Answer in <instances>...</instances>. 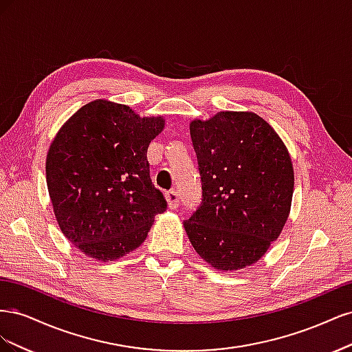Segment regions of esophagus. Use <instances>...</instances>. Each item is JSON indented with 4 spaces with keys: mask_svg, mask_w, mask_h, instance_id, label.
<instances>
[{
    "mask_svg": "<svg viewBox=\"0 0 352 352\" xmlns=\"http://www.w3.org/2000/svg\"><path fill=\"white\" fill-rule=\"evenodd\" d=\"M166 198H167V202H168V207L170 208H177L179 207V192L176 189H170L168 192L166 194Z\"/></svg>",
    "mask_w": 352,
    "mask_h": 352,
    "instance_id": "1",
    "label": "esophagus"
}]
</instances>
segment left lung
Segmentation results:
<instances>
[{"label": "left lung", "instance_id": "8db88e82", "mask_svg": "<svg viewBox=\"0 0 352 352\" xmlns=\"http://www.w3.org/2000/svg\"><path fill=\"white\" fill-rule=\"evenodd\" d=\"M189 131L202 189L201 204L184 221L190 243L217 270L257 263L289 216V153L273 127L251 111H220L190 122Z\"/></svg>", "mask_w": 352, "mask_h": 352}]
</instances>
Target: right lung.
<instances>
[{
	"label": "right lung",
	"instance_id": "obj_1",
	"mask_svg": "<svg viewBox=\"0 0 352 352\" xmlns=\"http://www.w3.org/2000/svg\"><path fill=\"white\" fill-rule=\"evenodd\" d=\"M163 117H140L105 100L63 124L47 155V185L58 226L85 255L113 261L145 241L167 202L150 177L148 145Z\"/></svg>",
	"mask_w": 352,
	"mask_h": 352
}]
</instances>
